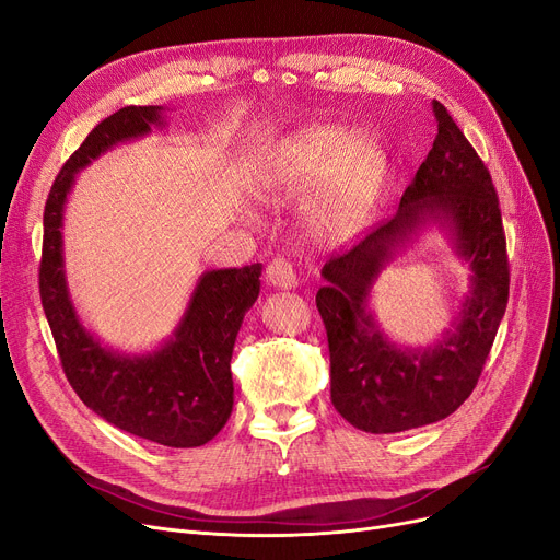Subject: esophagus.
<instances>
[{
    "mask_svg": "<svg viewBox=\"0 0 560 560\" xmlns=\"http://www.w3.org/2000/svg\"><path fill=\"white\" fill-rule=\"evenodd\" d=\"M265 277H267V281L272 283L275 288H281V291H291V288L298 285L295 267L291 265V260H285V258H281V256L275 258L272 262L267 265Z\"/></svg>",
    "mask_w": 560,
    "mask_h": 560,
    "instance_id": "obj_1",
    "label": "esophagus"
}]
</instances>
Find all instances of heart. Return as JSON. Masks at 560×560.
Masks as SVG:
<instances>
[{
    "instance_id": "obj_1",
    "label": "heart",
    "mask_w": 560,
    "mask_h": 560,
    "mask_svg": "<svg viewBox=\"0 0 560 560\" xmlns=\"http://www.w3.org/2000/svg\"><path fill=\"white\" fill-rule=\"evenodd\" d=\"M385 177L387 156L374 136H348L341 127L316 124L275 150L262 175V191L269 198H295L316 184L306 221L323 240L341 242L369 223Z\"/></svg>"
}]
</instances>
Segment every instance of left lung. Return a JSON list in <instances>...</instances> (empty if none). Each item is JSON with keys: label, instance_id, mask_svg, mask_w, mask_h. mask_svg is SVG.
I'll return each mask as SVG.
<instances>
[{"label": "left lung", "instance_id": "1", "mask_svg": "<svg viewBox=\"0 0 560 560\" xmlns=\"http://www.w3.org/2000/svg\"><path fill=\"white\" fill-rule=\"evenodd\" d=\"M439 133L399 210L323 267L316 306L329 343V395L366 433H397L452 416L478 385L510 291L505 233L487 165L433 101ZM427 224H439L471 267V291L433 347H397L377 327L368 295L384 265Z\"/></svg>", "mask_w": 560, "mask_h": 560}]
</instances>
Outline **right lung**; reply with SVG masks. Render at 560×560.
<instances>
[{
    "instance_id": "right-lung-1",
    "label": "right lung",
    "mask_w": 560,
    "mask_h": 560,
    "mask_svg": "<svg viewBox=\"0 0 560 560\" xmlns=\"http://www.w3.org/2000/svg\"><path fill=\"white\" fill-rule=\"evenodd\" d=\"M161 106H127L103 119L61 165L44 212L38 288L61 369L88 408L117 429L168 447L212 441L233 412L231 358L244 314L260 293L262 265L205 272L168 341L127 355L80 323L65 272V205L75 175L115 144L163 127Z\"/></svg>"
}]
</instances>
